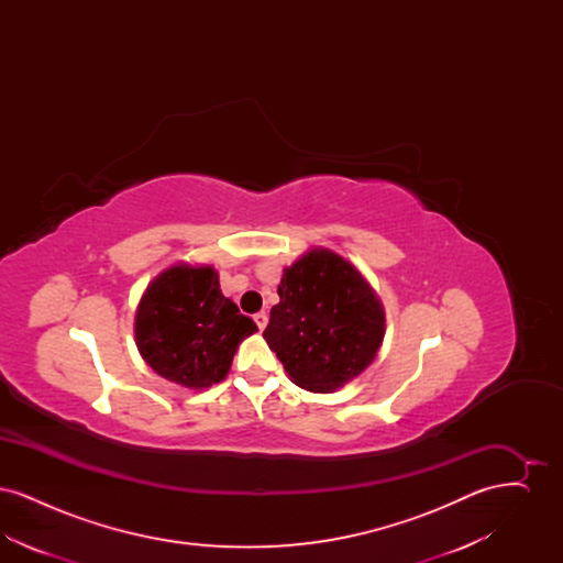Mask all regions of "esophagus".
<instances>
[{
	"instance_id": "obj_1",
	"label": "esophagus",
	"mask_w": 563,
	"mask_h": 563,
	"mask_svg": "<svg viewBox=\"0 0 563 563\" xmlns=\"http://www.w3.org/2000/svg\"><path fill=\"white\" fill-rule=\"evenodd\" d=\"M253 321L260 327V331H264L266 324H268V314H266V312H257V314L253 317Z\"/></svg>"
}]
</instances>
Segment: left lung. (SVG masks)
Here are the masks:
<instances>
[{"label": "left lung", "mask_w": 563, "mask_h": 563, "mask_svg": "<svg viewBox=\"0 0 563 563\" xmlns=\"http://www.w3.org/2000/svg\"><path fill=\"white\" fill-rule=\"evenodd\" d=\"M264 338L294 384L333 393L363 374L386 331L384 308L344 257L312 249L285 268Z\"/></svg>", "instance_id": "1"}]
</instances>
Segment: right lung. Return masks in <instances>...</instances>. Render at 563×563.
<instances>
[{"mask_svg":"<svg viewBox=\"0 0 563 563\" xmlns=\"http://www.w3.org/2000/svg\"><path fill=\"white\" fill-rule=\"evenodd\" d=\"M257 324L221 294L211 266L179 264L156 276L139 301L134 340L156 374L202 390L221 382Z\"/></svg>","mask_w":563,"mask_h":563,"instance_id":"1","label":"right lung"}]
</instances>
